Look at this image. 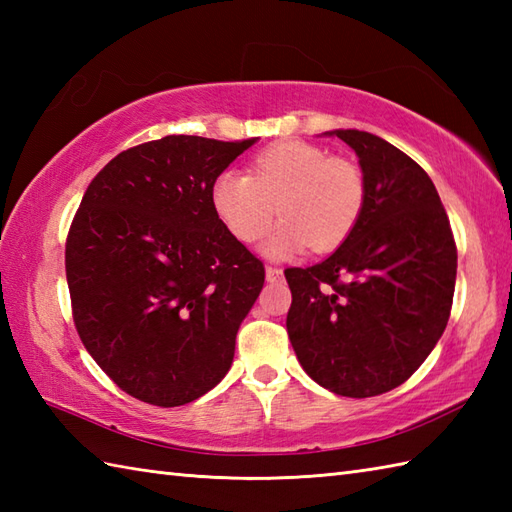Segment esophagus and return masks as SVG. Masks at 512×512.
<instances>
[{"mask_svg":"<svg viewBox=\"0 0 512 512\" xmlns=\"http://www.w3.org/2000/svg\"><path fill=\"white\" fill-rule=\"evenodd\" d=\"M281 275H284V270H281V268L266 266V279L268 281H277V279H281Z\"/></svg>","mask_w":512,"mask_h":512,"instance_id":"obj_1","label":"esophagus"}]
</instances>
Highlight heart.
I'll use <instances>...</instances> for the list:
<instances>
[{"mask_svg":"<svg viewBox=\"0 0 512 512\" xmlns=\"http://www.w3.org/2000/svg\"><path fill=\"white\" fill-rule=\"evenodd\" d=\"M217 220L237 242L253 244L279 213L286 217L262 250L284 259L312 246L319 253L339 248L352 235L365 206V178L354 162L330 158L328 151L281 140L250 160L248 176L226 169L209 189Z\"/></svg>","mask_w":512,"mask_h":512,"instance_id":"1","label":"heart"}]
</instances>
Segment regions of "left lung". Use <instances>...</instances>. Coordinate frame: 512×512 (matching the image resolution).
<instances>
[{"label":"left lung","instance_id":"obj_1","mask_svg":"<svg viewBox=\"0 0 512 512\" xmlns=\"http://www.w3.org/2000/svg\"><path fill=\"white\" fill-rule=\"evenodd\" d=\"M350 145L365 178L352 235L310 268H286V328L301 367L339 396L369 398L405 383L447 328L458 250L424 169L358 129Z\"/></svg>","mask_w":512,"mask_h":512}]
</instances>
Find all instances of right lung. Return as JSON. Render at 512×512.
Returning <instances> with one entry per match:
<instances>
[{"mask_svg":"<svg viewBox=\"0 0 512 512\" xmlns=\"http://www.w3.org/2000/svg\"><path fill=\"white\" fill-rule=\"evenodd\" d=\"M255 143L151 140L107 162L83 195L65 244L74 325L129 396L187 405L231 369L264 264L217 220L209 189Z\"/></svg>","mask_w":512,"mask_h":512,"instance_id":"add662e5","label":"right lung"}]
</instances>
